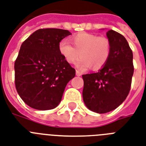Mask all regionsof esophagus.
<instances>
[{
	"label": "esophagus",
	"mask_w": 146,
	"mask_h": 146,
	"mask_svg": "<svg viewBox=\"0 0 146 146\" xmlns=\"http://www.w3.org/2000/svg\"><path fill=\"white\" fill-rule=\"evenodd\" d=\"M76 76H80L82 75V73H81L80 70H76Z\"/></svg>",
	"instance_id": "esophagus-1"
}]
</instances>
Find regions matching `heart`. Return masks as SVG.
<instances>
[{"label": "heart", "mask_w": 146, "mask_h": 146, "mask_svg": "<svg viewBox=\"0 0 146 146\" xmlns=\"http://www.w3.org/2000/svg\"><path fill=\"white\" fill-rule=\"evenodd\" d=\"M74 46L66 40L59 43V51L69 64H73L79 56L76 66L84 70L90 66L98 70L105 65L111 54V44L105 36H98L96 34L80 33L71 38Z\"/></svg>", "instance_id": "1"}]
</instances>
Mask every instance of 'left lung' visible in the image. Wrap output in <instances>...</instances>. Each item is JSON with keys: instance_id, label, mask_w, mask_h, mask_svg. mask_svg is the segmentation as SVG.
<instances>
[{"instance_id": "obj_1", "label": "left lung", "mask_w": 146, "mask_h": 146, "mask_svg": "<svg viewBox=\"0 0 146 146\" xmlns=\"http://www.w3.org/2000/svg\"><path fill=\"white\" fill-rule=\"evenodd\" d=\"M111 44V54L98 73L82 75V98L89 110L104 113L116 109L130 90L134 66L133 51L127 39L113 30L107 33Z\"/></svg>"}]
</instances>
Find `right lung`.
Segmentation results:
<instances>
[{
  "instance_id": "1",
  "label": "right lung",
  "mask_w": 146,
  "mask_h": 146,
  "mask_svg": "<svg viewBox=\"0 0 146 146\" xmlns=\"http://www.w3.org/2000/svg\"><path fill=\"white\" fill-rule=\"evenodd\" d=\"M71 35L60 29H40L22 44L15 60V86L31 108L45 111L56 108L64 89L76 75L75 69L59 51V43Z\"/></svg>"
}]
</instances>
